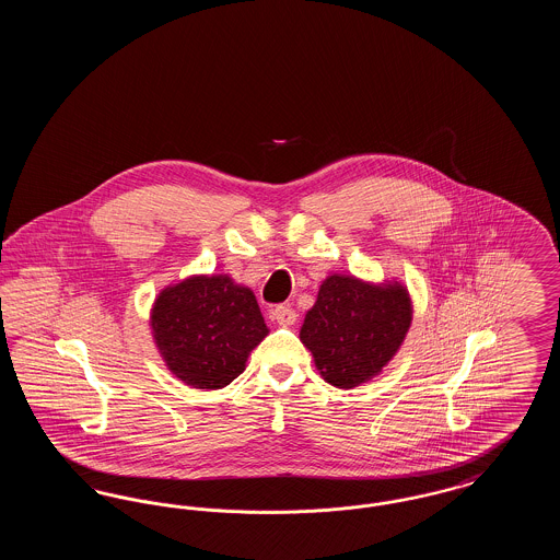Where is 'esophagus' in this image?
Returning <instances> with one entry per match:
<instances>
[{
  "label": "esophagus",
  "mask_w": 560,
  "mask_h": 560,
  "mask_svg": "<svg viewBox=\"0 0 560 560\" xmlns=\"http://www.w3.org/2000/svg\"><path fill=\"white\" fill-rule=\"evenodd\" d=\"M270 317L277 320L279 325H293L295 323V311L288 304H281V306H275L270 311Z\"/></svg>",
  "instance_id": "esophagus-1"
}]
</instances>
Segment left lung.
<instances>
[{
	"instance_id": "8db88e82",
	"label": "left lung",
	"mask_w": 560,
	"mask_h": 560,
	"mask_svg": "<svg viewBox=\"0 0 560 560\" xmlns=\"http://www.w3.org/2000/svg\"><path fill=\"white\" fill-rule=\"evenodd\" d=\"M413 304L400 281L329 275L306 313L300 340L325 382L350 390L393 361L411 327Z\"/></svg>"
}]
</instances>
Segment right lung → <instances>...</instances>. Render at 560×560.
<instances>
[{"label":"right lung","instance_id":"1","mask_svg":"<svg viewBox=\"0 0 560 560\" xmlns=\"http://www.w3.org/2000/svg\"><path fill=\"white\" fill-rule=\"evenodd\" d=\"M149 323L165 368L199 390L229 386L268 336L256 295L229 275H190L163 288Z\"/></svg>","mask_w":560,"mask_h":560}]
</instances>
